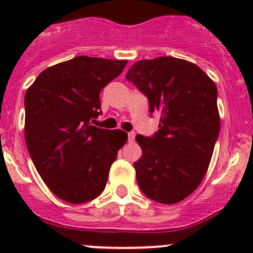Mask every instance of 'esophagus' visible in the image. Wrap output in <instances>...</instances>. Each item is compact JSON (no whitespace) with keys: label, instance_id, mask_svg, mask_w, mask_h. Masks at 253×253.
Returning a JSON list of instances; mask_svg holds the SVG:
<instances>
[{"label":"esophagus","instance_id":"34e87169","mask_svg":"<svg viewBox=\"0 0 253 253\" xmlns=\"http://www.w3.org/2000/svg\"><path fill=\"white\" fill-rule=\"evenodd\" d=\"M134 138H135V133H134V131H129V133H128V140H129V142H134Z\"/></svg>","mask_w":253,"mask_h":253}]
</instances>
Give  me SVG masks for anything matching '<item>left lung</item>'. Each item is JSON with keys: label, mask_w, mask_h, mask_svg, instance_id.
I'll return each mask as SVG.
<instances>
[{"label": "left lung", "mask_w": 253, "mask_h": 253, "mask_svg": "<svg viewBox=\"0 0 253 253\" xmlns=\"http://www.w3.org/2000/svg\"><path fill=\"white\" fill-rule=\"evenodd\" d=\"M126 80L161 122L153 137H135L142 148L137 182L147 198L176 204L200 185L213 156L220 130L216 86L196 64L173 57L139 60Z\"/></svg>", "instance_id": "8db88e82"}]
</instances>
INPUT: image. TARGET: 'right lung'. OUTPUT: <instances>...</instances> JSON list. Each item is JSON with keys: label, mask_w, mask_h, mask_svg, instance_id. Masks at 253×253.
Here are the masks:
<instances>
[{"label": "right lung", "mask_w": 253, "mask_h": 253, "mask_svg": "<svg viewBox=\"0 0 253 253\" xmlns=\"http://www.w3.org/2000/svg\"><path fill=\"white\" fill-rule=\"evenodd\" d=\"M128 60L80 55L44 69L25 95V142L46 186L71 204L97 198L128 134L91 125L100 92Z\"/></svg>", "instance_id": "right-lung-1"}]
</instances>
